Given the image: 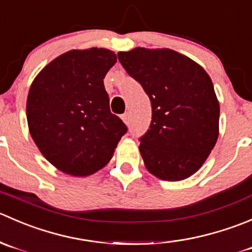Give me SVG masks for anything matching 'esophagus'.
<instances>
[{
    "mask_svg": "<svg viewBox=\"0 0 252 252\" xmlns=\"http://www.w3.org/2000/svg\"><path fill=\"white\" fill-rule=\"evenodd\" d=\"M121 119H123V121L126 124V125H128V121H129L128 114H124V115L121 116Z\"/></svg>",
    "mask_w": 252,
    "mask_h": 252,
    "instance_id": "1",
    "label": "esophagus"
}]
</instances>
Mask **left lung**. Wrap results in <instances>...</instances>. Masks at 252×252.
<instances>
[{"label": "left lung", "instance_id": "1", "mask_svg": "<svg viewBox=\"0 0 252 252\" xmlns=\"http://www.w3.org/2000/svg\"><path fill=\"white\" fill-rule=\"evenodd\" d=\"M118 57L151 99V126L139 138L147 170L166 181L195 174L219 134V101L211 77L170 49L134 47Z\"/></svg>", "mask_w": 252, "mask_h": 252}]
</instances>
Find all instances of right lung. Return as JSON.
<instances>
[{"instance_id":"right-lung-1","label":"right lung","mask_w":252,"mask_h":252,"mask_svg":"<svg viewBox=\"0 0 252 252\" xmlns=\"http://www.w3.org/2000/svg\"><path fill=\"white\" fill-rule=\"evenodd\" d=\"M116 55L103 47L60 55L34 78L27 99L32 138L62 173L88 176L109 163L127 127L104 87Z\"/></svg>"}]
</instances>
